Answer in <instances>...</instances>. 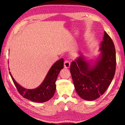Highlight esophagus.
<instances>
[{"label": "esophagus", "mask_w": 125, "mask_h": 125, "mask_svg": "<svg viewBox=\"0 0 125 125\" xmlns=\"http://www.w3.org/2000/svg\"><path fill=\"white\" fill-rule=\"evenodd\" d=\"M70 64H71V63L68 61L65 60L64 61V68H69V67H70Z\"/></svg>", "instance_id": "34e87169"}]
</instances>
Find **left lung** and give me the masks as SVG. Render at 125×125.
<instances>
[{
  "instance_id": "8db88e82",
  "label": "left lung",
  "mask_w": 125,
  "mask_h": 125,
  "mask_svg": "<svg viewBox=\"0 0 125 125\" xmlns=\"http://www.w3.org/2000/svg\"><path fill=\"white\" fill-rule=\"evenodd\" d=\"M103 39L95 60H88L81 54L71 63L70 72L75 89L84 100L93 101L102 95L115 75V46L105 31Z\"/></svg>"
}]
</instances>
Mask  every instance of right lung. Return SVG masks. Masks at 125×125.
I'll return each mask as SVG.
<instances>
[{"mask_svg":"<svg viewBox=\"0 0 125 125\" xmlns=\"http://www.w3.org/2000/svg\"><path fill=\"white\" fill-rule=\"evenodd\" d=\"M63 65L64 61L63 58L56 61L48 71L42 83L36 88L32 89L22 87L15 81L10 72L9 73L21 95L34 102L44 103L49 100L54 95L56 89V81L59 73L64 67Z\"/></svg>","mask_w":125,"mask_h":125,"instance_id":"add662e5","label":"right lung"}]
</instances>
